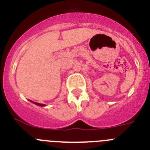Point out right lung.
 <instances>
[{"label":"right lung","instance_id":"right-lung-1","mask_svg":"<svg viewBox=\"0 0 150 150\" xmlns=\"http://www.w3.org/2000/svg\"><path fill=\"white\" fill-rule=\"evenodd\" d=\"M30 101L33 102L32 100H30ZM34 104H36V105H38V106H41V107H44L45 104H39V103H36V102H33Z\"/></svg>","mask_w":150,"mask_h":150}]
</instances>
